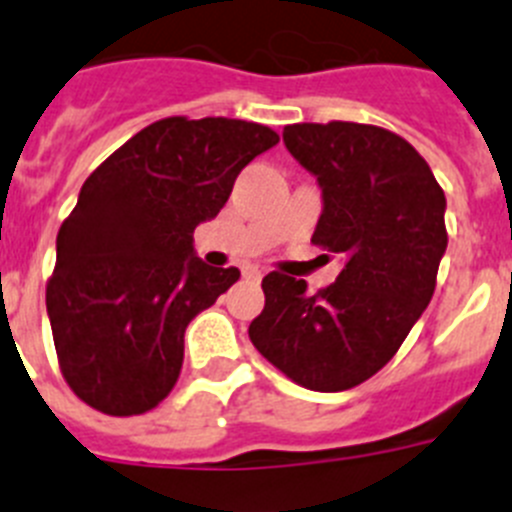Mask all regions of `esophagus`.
<instances>
[{"label":"esophagus","mask_w":512,"mask_h":512,"mask_svg":"<svg viewBox=\"0 0 512 512\" xmlns=\"http://www.w3.org/2000/svg\"><path fill=\"white\" fill-rule=\"evenodd\" d=\"M261 277H264V271H261L259 266H243V279H248V282H261Z\"/></svg>","instance_id":"1"}]
</instances>
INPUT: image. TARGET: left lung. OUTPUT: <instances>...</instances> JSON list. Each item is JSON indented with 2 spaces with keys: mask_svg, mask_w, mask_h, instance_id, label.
Returning a JSON list of instances; mask_svg holds the SVG:
<instances>
[{
  "mask_svg": "<svg viewBox=\"0 0 512 512\" xmlns=\"http://www.w3.org/2000/svg\"><path fill=\"white\" fill-rule=\"evenodd\" d=\"M284 146L318 179L312 243L338 253L330 287L266 274V305L248 328L259 354L292 382L341 392L377 374L418 323L446 253V197L408 140L359 122L287 125Z\"/></svg>",
  "mask_w": 512,
  "mask_h": 512,
  "instance_id": "1",
  "label": "left lung"
}]
</instances>
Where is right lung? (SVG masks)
I'll use <instances>...</instances> for the list:
<instances>
[{
	"label": "right lung",
	"mask_w": 512,
	"mask_h": 512,
	"mask_svg": "<svg viewBox=\"0 0 512 512\" xmlns=\"http://www.w3.org/2000/svg\"><path fill=\"white\" fill-rule=\"evenodd\" d=\"M277 143L256 122L166 117L92 171L58 230L45 289L76 397L122 418L174 390L184 330L241 277L197 256L194 228L223 210L243 166Z\"/></svg>",
	"instance_id": "add662e5"
}]
</instances>
